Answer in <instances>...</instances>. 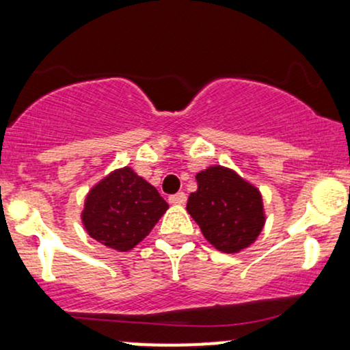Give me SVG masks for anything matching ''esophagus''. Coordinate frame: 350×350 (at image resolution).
Listing matches in <instances>:
<instances>
[{
    "label": "esophagus",
    "mask_w": 350,
    "mask_h": 350,
    "mask_svg": "<svg viewBox=\"0 0 350 350\" xmlns=\"http://www.w3.org/2000/svg\"><path fill=\"white\" fill-rule=\"evenodd\" d=\"M186 200H187V198L184 192H178V194L170 196V202L176 204V206H183V204H186Z\"/></svg>",
    "instance_id": "34e87169"
}]
</instances>
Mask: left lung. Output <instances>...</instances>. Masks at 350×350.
<instances>
[{
    "instance_id": "left-lung-1",
    "label": "left lung",
    "mask_w": 350,
    "mask_h": 350,
    "mask_svg": "<svg viewBox=\"0 0 350 350\" xmlns=\"http://www.w3.org/2000/svg\"><path fill=\"white\" fill-rule=\"evenodd\" d=\"M198 191L187 199V212L217 250L237 253L252 245L265 226L260 191L237 172L211 166L196 176Z\"/></svg>"
}]
</instances>
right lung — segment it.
<instances>
[{"mask_svg":"<svg viewBox=\"0 0 350 350\" xmlns=\"http://www.w3.org/2000/svg\"><path fill=\"white\" fill-rule=\"evenodd\" d=\"M166 211L167 202L156 187L131 167H123L92 187L82 222L92 239L113 250L128 252L150 234Z\"/></svg>","mask_w":350,"mask_h":350,"instance_id":"obj_1","label":"right lung"}]
</instances>
